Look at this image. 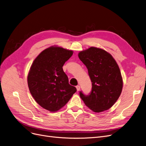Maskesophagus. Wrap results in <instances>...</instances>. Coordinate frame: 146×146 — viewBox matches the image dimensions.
Here are the masks:
<instances>
[{"mask_svg":"<svg viewBox=\"0 0 146 146\" xmlns=\"http://www.w3.org/2000/svg\"><path fill=\"white\" fill-rule=\"evenodd\" d=\"M76 88H77V91H79L80 90V86H76Z\"/></svg>","mask_w":146,"mask_h":146,"instance_id":"obj_1","label":"esophagus"}]
</instances>
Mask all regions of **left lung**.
<instances>
[{
    "instance_id": "obj_1",
    "label": "left lung",
    "mask_w": 146,
    "mask_h": 146,
    "mask_svg": "<svg viewBox=\"0 0 146 146\" xmlns=\"http://www.w3.org/2000/svg\"><path fill=\"white\" fill-rule=\"evenodd\" d=\"M78 57L87 67L92 83L89 95L80 91V98L95 113L108 110L118 100L123 87L117 63L108 52L93 46L80 51Z\"/></svg>"
}]
</instances>
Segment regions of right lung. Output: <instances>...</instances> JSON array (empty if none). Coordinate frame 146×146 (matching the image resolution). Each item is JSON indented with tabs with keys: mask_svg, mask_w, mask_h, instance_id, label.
Returning a JSON list of instances; mask_svg holds the SVG:
<instances>
[{
	"mask_svg": "<svg viewBox=\"0 0 146 146\" xmlns=\"http://www.w3.org/2000/svg\"><path fill=\"white\" fill-rule=\"evenodd\" d=\"M73 51L59 46H50L34 60L27 76L29 90L35 100L51 112L66 104L76 88L69 84L63 66L72 56Z\"/></svg>",
	"mask_w": 146,
	"mask_h": 146,
	"instance_id": "right-lung-1",
	"label": "right lung"
}]
</instances>
